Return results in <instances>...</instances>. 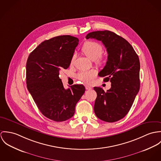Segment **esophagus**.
<instances>
[{
    "instance_id": "1",
    "label": "esophagus",
    "mask_w": 161,
    "mask_h": 161,
    "mask_svg": "<svg viewBox=\"0 0 161 161\" xmlns=\"http://www.w3.org/2000/svg\"><path fill=\"white\" fill-rule=\"evenodd\" d=\"M85 88H86V89H87V90L91 89V87H90V86H88V85H85Z\"/></svg>"
}]
</instances>
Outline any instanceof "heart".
I'll use <instances>...</instances> for the list:
<instances>
[{
    "label": "heart",
    "instance_id": "heart-1",
    "mask_svg": "<svg viewBox=\"0 0 161 161\" xmlns=\"http://www.w3.org/2000/svg\"><path fill=\"white\" fill-rule=\"evenodd\" d=\"M82 52L85 54L89 58L92 60H95L97 64H101L104 62V56L102 55L103 52V49L102 46L95 41H86L81 48ZM76 54L75 53L72 55L70 63L73 64ZM97 75V71L94 69H91L89 70H82L78 72L76 75V78L80 81L86 83H90L92 82L93 78Z\"/></svg>",
    "mask_w": 161,
    "mask_h": 161
}]
</instances>
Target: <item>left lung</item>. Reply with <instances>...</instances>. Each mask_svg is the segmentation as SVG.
Returning a JSON list of instances; mask_svg holds the SVG:
<instances>
[{
  "mask_svg": "<svg viewBox=\"0 0 161 161\" xmlns=\"http://www.w3.org/2000/svg\"><path fill=\"white\" fill-rule=\"evenodd\" d=\"M86 39L102 41L107 49V61L98 75L111 83L106 92L94 87L97 93L94 110L97 118L115 122L128 114L140 90V63L131 45L121 36L105 30L88 33Z\"/></svg>",
  "mask_w": 161,
  "mask_h": 161,
  "instance_id": "left-lung-1",
  "label": "left lung"
}]
</instances>
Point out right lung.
<instances>
[{
	"label": "right lung",
	"mask_w": 161,
	"mask_h": 161,
	"mask_svg": "<svg viewBox=\"0 0 161 161\" xmlns=\"http://www.w3.org/2000/svg\"><path fill=\"white\" fill-rule=\"evenodd\" d=\"M78 42L70 35L46 40L30 53L26 62L27 88L40 112L55 122L73 116L76 104L85 91L83 85L65 89L58 76L60 70L69 67Z\"/></svg>",
	"instance_id": "add662e5"
}]
</instances>
